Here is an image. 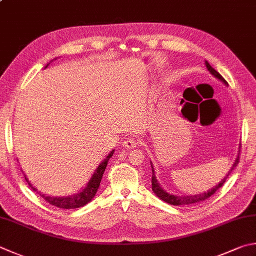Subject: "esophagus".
Returning <instances> with one entry per match:
<instances>
[{
  "label": "esophagus",
  "instance_id": "1",
  "mask_svg": "<svg viewBox=\"0 0 256 256\" xmlns=\"http://www.w3.org/2000/svg\"><path fill=\"white\" fill-rule=\"evenodd\" d=\"M138 139L134 138V137H127L126 139H124V142H122V146L124 148H128V149H132L134 147L138 146Z\"/></svg>",
  "mask_w": 256,
  "mask_h": 256
}]
</instances>
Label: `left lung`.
<instances>
[{
    "instance_id": "1",
    "label": "left lung",
    "mask_w": 256,
    "mask_h": 256,
    "mask_svg": "<svg viewBox=\"0 0 256 256\" xmlns=\"http://www.w3.org/2000/svg\"><path fill=\"white\" fill-rule=\"evenodd\" d=\"M205 64H206V68L208 69V71L210 72L212 74H213L215 78H218V79H220V81H223V82L225 84H228V82H226V80L223 78V76H222L218 71H216L214 68H212L210 66V64H208V62H205ZM238 162H240V155H238V157L236 158V160H235V162H234V165H233V167L230 168V170L228 172V175H226V177L224 178L223 180H222L218 185H216L215 187H213L212 188V190H210L208 192H202V194H198V195H190V196H176V195H172V194H168L167 192H165L162 190V188L159 186V184L157 182V180H156V177H155V172H154V170H152V192H155V194L159 197V198H160L162 200H164V202H166V203H168V204H170V205H175V206H180V205H190V204H194V203H198V202H202V200H207V198H210V197L214 194V192H218L220 188L223 186L224 184H225V182H226V180H228V175L230 174V172H232L234 168L236 167V165H238Z\"/></svg>"
}]
</instances>
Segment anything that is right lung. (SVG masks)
I'll return each mask as SVG.
<instances>
[{
  "mask_svg": "<svg viewBox=\"0 0 256 256\" xmlns=\"http://www.w3.org/2000/svg\"><path fill=\"white\" fill-rule=\"evenodd\" d=\"M114 150L109 154V155L106 157L104 160L100 164L99 167L96 170L94 174L91 177L90 182H88V185L84 188V190L79 192V194H76L74 196H68V197H51V196H46L44 194H40V192H38V194H40V196L42 197L43 200H44L46 203H49L52 206H56L58 208H64V210H70V208H79V207H82L86 204H88L89 202L94 198L96 192H97L98 188L100 186V182H101V178L104 176V172L106 167H107V164L109 158L112 156ZM26 182H28V178L26 177ZM28 186L32 190H36L34 187H33L30 182H28Z\"/></svg>",
  "mask_w": 256,
  "mask_h": 256,
  "instance_id": "add662e5",
  "label": "right lung"
}]
</instances>
